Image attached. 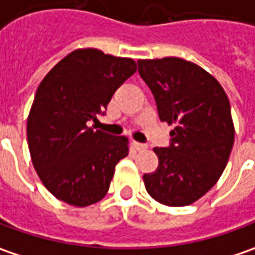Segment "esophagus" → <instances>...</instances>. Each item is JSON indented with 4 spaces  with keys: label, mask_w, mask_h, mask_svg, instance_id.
Returning a JSON list of instances; mask_svg holds the SVG:
<instances>
[{
    "label": "esophagus",
    "mask_w": 255,
    "mask_h": 255,
    "mask_svg": "<svg viewBox=\"0 0 255 255\" xmlns=\"http://www.w3.org/2000/svg\"><path fill=\"white\" fill-rule=\"evenodd\" d=\"M132 147H134V149H137V151H145V149L148 148L145 144H141V142H137V141H132Z\"/></svg>",
    "instance_id": "34e87169"
}]
</instances>
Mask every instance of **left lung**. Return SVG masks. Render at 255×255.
<instances>
[{"mask_svg":"<svg viewBox=\"0 0 255 255\" xmlns=\"http://www.w3.org/2000/svg\"><path fill=\"white\" fill-rule=\"evenodd\" d=\"M138 72L160 120L174 126L170 147L154 148L158 167L142 175L145 190L168 207L193 204L216 185L231 154L234 124L227 94L210 72L177 57L138 60Z\"/></svg>","mask_w":255,"mask_h":255,"instance_id":"8db88e82","label":"left lung"}]
</instances>
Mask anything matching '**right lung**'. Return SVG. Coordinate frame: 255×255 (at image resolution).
<instances>
[{
    "label": "right lung",
    "instance_id": "obj_1",
    "mask_svg": "<svg viewBox=\"0 0 255 255\" xmlns=\"http://www.w3.org/2000/svg\"><path fill=\"white\" fill-rule=\"evenodd\" d=\"M135 71L131 58L80 48L41 81L28 114V148L39 180L55 198L88 207L106 197L116 165L128 155V138L95 129L91 121Z\"/></svg>",
    "mask_w": 255,
    "mask_h": 255
}]
</instances>
